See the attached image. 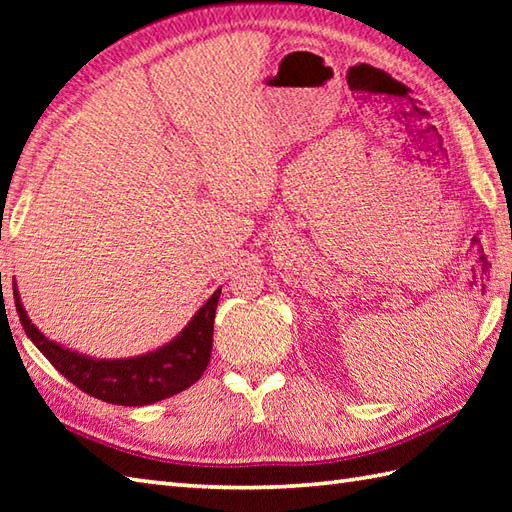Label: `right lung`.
Instances as JSON below:
<instances>
[{"mask_svg": "<svg viewBox=\"0 0 512 512\" xmlns=\"http://www.w3.org/2000/svg\"><path fill=\"white\" fill-rule=\"evenodd\" d=\"M220 292L222 288H217L211 299L195 312L187 328L160 350L134 358L99 361V358L83 356L46 339L30 323L13 281L19 321L24 325L28 339L39 347V352L57 367V372L85 394L125 407H143L176 396L180 391L189 389L204 374L206 365L211 361L213 319Z\"/></svg>", "mask_w": 512, "mask_h": 512, "instance_id": "right-lung-1", "label": "right lung"}]
</instances>
